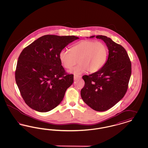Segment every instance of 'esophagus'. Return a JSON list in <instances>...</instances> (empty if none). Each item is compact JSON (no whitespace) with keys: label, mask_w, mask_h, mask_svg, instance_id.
Returning a JSON list of instances; mask_svg holds the SVG:
<instances>
[{"label":"esophagus","mask_w":148,"mask_h":148,"mask_svg":"<svg viewBox=\"0 0 148 148\" xmlns=\"http://www.w3.org/2000/svg\"><path fill=\"white\" fill-rule=\"evenodd\" d=\"M81 76H79V75H74V80H76V79H80L81 78Z\"/></svg>","instance_id":"obj_1"}]
</instances>
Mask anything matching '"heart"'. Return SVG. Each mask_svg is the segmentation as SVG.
I'll return each instance as SVG.
<instances>
[{
	"label": "heart",
	"instance_id": "heart-1",
	"mask_svg": "<svg viewBox=\"0 0 148 148\" xmlns=\"http://www.w3.org/2000/svg\"><path fill=\"white\" fill-rule=\"evenodd\" d=\"M108 56V49L104 43L85 40L73 46L71 51L62 50L59 55L60 63L65 69H71L77 63L79 65L71 71L80 74L88 71L94 73L105 65Z\"/></svg>",
	"mask_w": 148,
	"mask_h": 148
}]
</instances>
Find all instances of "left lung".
<instances>
[{"label": "left lung", "instance_id": "left-lung-1", "mask_svg": "<svg viewBox=\"0 0 148 148\" xmlns=\"http://www.w3.org/2000/svg\"><path fill=\"white\" fill-rule=\"evenodd\" d=\"M96 38L106 43L109 50L108 58L100 71L83 76L85 85L81 90V97L93 110L104 112L125 95L131 76L132 65L127 51L121 45L104 35H97Z\"/></svg>", "mask_w": 148, "mask_h": 148}]
</instances>
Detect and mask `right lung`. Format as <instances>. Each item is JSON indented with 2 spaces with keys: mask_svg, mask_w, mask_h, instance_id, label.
<instances>
[{
  "mask_svg": "<svg viewBox=\"0 0 148 148\" xmlns=\"http://www.w3.org/2000/svg\"><path fill=\"white\" fill-rule=\"evenodd\" d=\"M77 36L45 35L25 48L19 56L15 81L25 103L39 112H48L63 100L74 81L60 62V52Z\"/></svg>",
  "mask_w": 148,
  "mask_h": 148,
  "instance_id": "add662e5",
  "label": "right lung"
}]
</instances>
